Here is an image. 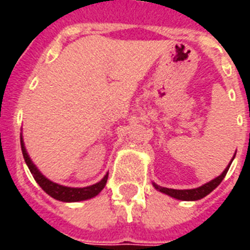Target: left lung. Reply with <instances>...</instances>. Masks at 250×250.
Instances as JSON below:
<instances>
[{"instance_id": "left-lung-1", "label": "left lung", "mask_w": 250, "mask_h": 250, "mask_svg": "<svg viewBox=\"0 0 250 250\" xmlns=\"http://www.w3.org/2000/svg\"><path fill=\"white\" fill-rule=\"evenodd\" d=\"M229 166H231V164L229 165V167H226V170L218 178H215L211 182L206 183L204 186L198 187V188H194V189H170V188L158 187L156 184H154V187L160 192H164V193L168 194L171 197L178 198V200H182V201H196V200H200V198H204L205 196H208L210 192H213L221 184V182L225 179L226 174H227V171H229Z\"/></svg>"}]
</instances>
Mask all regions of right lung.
I'll use <instances>...</instances> for the list:
<instances>
[{
  "mask_svg": "<svg viewBox=\"0 0 250 250\" xmlns=\"http://www.w3.org/2000/svg\"><path fill=\"white\" fill-rule=\"evenodd\" d=\"M21 153H23V157H24V161L27 166H28L31 174L33 175V178L37 182V184L42 188V189L52 196L53 198L56 200H60V201L63 202H76V201H83V200H88V198H92L94 196H97L104 187L106 186V182H107V176L109 174H106L104 176L101 182L96 183L93 186L85 187V188H70V187H63L57 184V183L50 182L49 179H46L44 175L41 174L40 171L37 170L36 166L32 164V161L27 154V150L24 148V143H23V139L21 136Z\"/></svg>",
  "mask_w": 250,
  "mask_h": 250,
  "instance_id": "obj_1",
  "label": "right lung"
}]
</instances>
